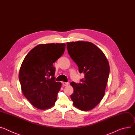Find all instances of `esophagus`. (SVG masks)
I'll return each mask as SVG.
<instances>
[{
	"label": "esophagus",
	"mask_w": 135,
	"mask_h": 135,
	"mask_svg": "<svg viewBox=\"0 0 135 135\" xmlns=\"http://www.w3.org/2000/svg\"><path fill=\"white\" fill-rule=\"evenodd\" d=\"M62 85H64V86H67L69 85V83H65V82H63L62 83Z\"/></svg>",
	"instance_id": "34e87169"
}]
</instances>
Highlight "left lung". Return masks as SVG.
<instances>
[{
	"mask_svg": "<svg viewBox=\"0 0 135 135\" xmlns=\"http://www.w3.org/2000/svg\"><path fill=\"white\" fill-rule=\"evenodd\" d=\"M68 52L85 77L81 83H70L74 92L70 95L74 106L84 111L93 109L105 94L110 73L108 60L93 43L78 41L67 43Z\"/></svg>",
	"mask_w": 135,
	"mask_h": 135,
	"instance_id": "obj_1",
	"label": "left lung"
}]
</instances>
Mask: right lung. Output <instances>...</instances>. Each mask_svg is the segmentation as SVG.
<instances>
[{
    "label": "right lung",
    "mask_w": 135,
    "mask_h": 135,
    "mask_svg": "<svg viewBox=\"0 0 135 135\" xmlns=\"http://www.w3.org/2000/svg\"><path fill=\"white\" fill-rule=\"evenodd\" d=\"M65 43L39 44L25 57L19 80L24 95L35 107L46 110L54 105L62 85L56 82L52 66L64 54Z\"/></svg>",
    "instance_id": "add662e5"
}]
</instances>
